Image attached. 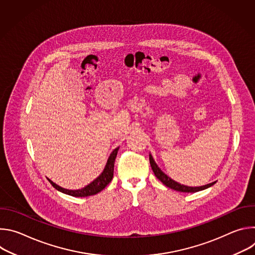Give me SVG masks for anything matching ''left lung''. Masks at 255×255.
Wrapping results in <instances>:
<instances>
[{
	"label": "left lung",
	"mask_w": 255,
	"mask_h": 255,
	"mask_svg": "<svg viewBox=\"0 0 255 255\" xmlns=\"http://www.w3.org/2000/svg\"><path fill=\"white\" fill-rule=\"evenodd\" d=\"M149 161H150V165H151V168H152L155 176L161 181L163 185H165L167 188L172 189L174 191L183 192V193H196V192H199V191L206 190V189H208V188H210V187H212L213 185L216 184V181H214V183H211V184H208V185H205V186H202V187H188V186H185V185H180V184L177 183V181H175L172 178H170L169 176H167L158 167V165L155 163L151 154H149Z\"/></svg>",
	"instance_id": "obj_1"
}]
</instances>
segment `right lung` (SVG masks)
I'll return each mask as SVG.
<instances>
[{"label": "right lung", "mask_w": 255, "mask_h": 255, "mask_svg": "<svg viewBox=\"0 0 255 255\" xmlns=\"http://www.w3.org/2000/svg\"><path fill=\"white\" fill-rule=\"evenodd\" d=\"M119 147L115 148L113 150V152L110 154L108 158V161L106 163V166L103 170V172L96 178L94 179L91 184H89L88 186H86L85 188L81 189V190H66L63 189L59 186H57L56 184H54L52 180H50L49 178H47L49 180V183L52 185L53 188H55L57 191L72 196V197H88V196H93L96 195L98 193H100L102 190H104L107 185H109V183L112 180L113 178V174H114V163H115V159L118 153Z\"/></svg>", "instance_id": "1"}]
</instances>
